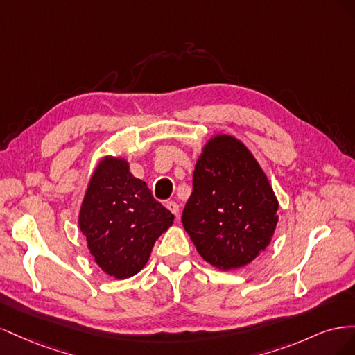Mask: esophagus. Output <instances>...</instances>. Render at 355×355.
Masks as SVG:
<instances>
[{"mask_svg": "<svg viewBox=\"0 0 355 355\" xmlns=\"http://www.w3.org/2000/svg\"><path fill=\"white\" fill-rule=\"evenodd\" d=\"M166 207L175 214V216H179V206H178V202H175V201H167L166 202Z\"/></svg>", "mask_w": 355, "mask_h": 355, "instance_id": "esophagus-1", "label": "esophagus"}]
</instances>
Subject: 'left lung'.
<instances>
[{"mask_svg":"<svg viewBox=\"0 0 355 355\" xmlns=\"http://www.w3.org/2000/svg\"><path fill=\"white\" fill-rule=\"evenodd\" d=\"M182 223L204 261L222 271L249 265L270 245L278 200L240 139L210 136L197 158Z\"/></svg>","mask_w":355,"mask_h":355,"instance_id":"obj_1","label":"left lung"}]
</instances>
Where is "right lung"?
<instances>
[{"label":"right lung","instance_id":"1","mask_svg":"<svg viewBox=\"0 0 355 355\" xmlns=\"http://www.w3.org/2000/svg\"><path fill=\"white\" fill-rule=\"evenodd\" d=\"M173 219L146 182L132 175L125 157L99 159L85 189L78 225L105 274L125 280L142 271L155 241Z\"/></svg>","mask_w":355,"mask_h":355}]
</instances>
